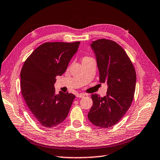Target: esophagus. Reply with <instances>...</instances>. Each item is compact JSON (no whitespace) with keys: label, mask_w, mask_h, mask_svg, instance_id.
I'll return each mask as SVG.
<instances>
[{"label":"esophagus","mask_w":160,"mask_h":160,"mask_svg":"<svg viewBox=\"0 0 160 160\" xmlns=\"http://www.w3.org/2000/svg\"><path fill=\"white\" fill-rule=\"evenodd\" d=\"M85 96L84 93H78L76 94V97L77 98H82Z\"/></svg>","instance_id":"esophagus-1"}]
</instances>
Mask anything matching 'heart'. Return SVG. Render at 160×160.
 Returning <instances> with one entry per match:
<instances>
[{
    "label": "heart",
    "mask_w": 160,
    "mask_h": 160,
    "mask_svg": "<svg viewBox=\"0 0 160 160\" xmlns=\"http://www.w3.org/2000/svg\"><path fill=\"white\" fill-rule=\"evenodd\" d=\"M88 58H90V57H84L83 58V59H82V61L86 60V59H88Z\"/></svg>",
    "instance_id": "1"
}]
</instances>
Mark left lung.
I'll list each match as a JSON object with an SVG mask.
<instances>
[{
	"instance_id": "left-lung-1",
	"label": "left lung",
	"mask_w": 160,
	"mask_h": 160,
	"mask_svg": "<svg viewBox=\"0 0 160 160\" xmlns=\"http://www.w3.org/2000/svg\"><path fill=\"white\" fill-rule=\"evenodd\" d=\"M90 46L96 57L99 82H106L108 88L103 98L92 94L88 117L93 125L106 128L119 122L131 107L137 76L126 52L115 41L101 39Z\"/></svg>"
}]
</instances>
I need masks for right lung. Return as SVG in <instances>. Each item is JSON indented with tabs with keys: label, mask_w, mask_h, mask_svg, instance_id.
<instances>
[{
	"label": "right lung",
	"mask_w": 160,
	"mask_h": 160,
	"mask_svg": "<svg viewBox=\"0 0 160 160\" xmlns=\"http://www.w3.org/2000/svg\"><path fill=\"white\" fill-rule=\"evenodd\" d=\"M80 41L47 42L39 46L22 67L21 91L34 120L52 128L66 119L75 96L68 92L55 93L56 76L66 71L78 51Z\"/></svg>",
	"instance_id": "add662e5"
}]
</instances>
